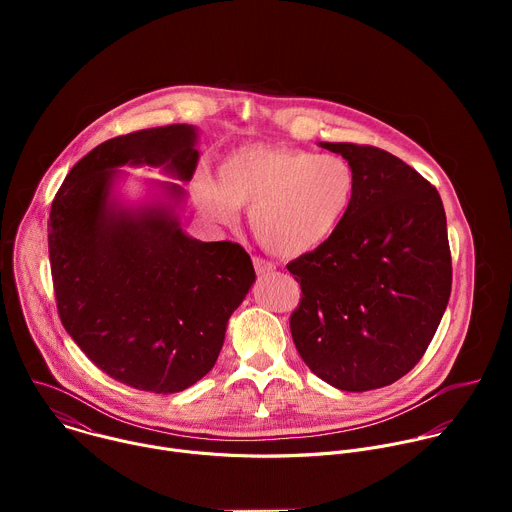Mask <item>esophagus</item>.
I'll return each instance as SVG.
<instances>
[{"label": "esophagus", "mask_w": 512, "mask_h": 512, "mask_svg": "<svg viewBox=\"0 0 512 512\" xmlns=\"http://www.w3.org/2000/svg\"><path fill=\"white\" fill-rule=\"evenodd\" d=\"M253 267H255L257 275H265V273H271L275 269V265L271 261H265L261 257H253Z\"/></svg>", "instance_id": "esophagus-1"}]
</instances>
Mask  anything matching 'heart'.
Listing matches in <instances>:
<instances>
[{"label":"heart","instance_id":"heart-1","mask_svg":"<svg viewBox=\"0 0 512 512\" xmlns=\"http://www.w3.org/2000/svg\"><path fill=\"white\" fill-rule=\"evenodd\" d=\"M358 178L338 154L277 143H245L198 174L194 196L214 223L231 225L249 206V229L271 255L298 259L328 245L354 206Z\"/></svg>","mask_w":512,"mask_h":512}]
</instances>
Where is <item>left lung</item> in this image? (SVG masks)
<instances>
[{
	"instance_id": "1",
	"label": "left lung",
	"mask_w": 512,
	"mask_h": 512,
	"mask_svg": "<svg viewBox=\"0 0 512 512\" xmlns=\"http://www.w3.org/2000/svg\"><path fill=\"white\" fill-rule=\"evenodd\" d=\"M358 178L336 237L287 263L302 287L289 330L310 367L340 391L381 389L425 354L452 291L446 212L437 190L397 156L320 143Z\"/></svg>"
}]
</instances>
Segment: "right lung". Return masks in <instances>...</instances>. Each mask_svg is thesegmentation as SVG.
<instances>
[{
  "label": "right lung",
  "instance_id": "add662e5",
  "mask_svg": "<svg viewBox=\"0 0 512 512\" xmlns=\"http://www.w3.org/2000/svg\"><path fill=\"white\" fill-rule=\"evenodd\" d=\"M194 143L196 129L184 123L107 139L72 166L50 208L60 322L97 369L139 391L168 395L200 381L255 281L241 245L188 237L172 206L127 210L109 200L125 164L190 180ZM166 188L184 194L178 184Z\"/></svg>",
  "mask_w": 512,
  "mask_h": 512
}]
</instances>
